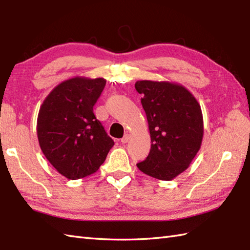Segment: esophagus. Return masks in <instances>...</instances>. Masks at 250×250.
<instances>
[{
    "instance_id": "1",
    "label": "esophagus",
    "mask_w": 250,
    "mask_h": 250,
    "mask_svg": "<svg viewBox=\"0 0 250 250\" xmlns=\"http://www.w3.org/2000/svg\"><path fill=\"white\" fill-rule=\"evenodd\" d=\"M128 140H129V135H125L123 138L121 139V142H122V144H127V142H128Z\"/></svg>"
}]
</instances>
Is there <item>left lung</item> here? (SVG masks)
Wrapping results in <instances>:
<instances>
[{"label": "left lung", "instance_id": "obj_1", "mask_svg": "<svg viewBox=\"0 0 250 250\" xmlns=\"http://www.w3.org/2000/svg\"><path fill=\"white\" fill-rule=\"evenodd\" d=\"M135 87L142 95L152 142L149 155L137 166L147 176L172 180L189 167L201 147V105L180 84L138 81Z\"/></svg>", "mask_w": 250, "mask_h": 250}]
</instances>
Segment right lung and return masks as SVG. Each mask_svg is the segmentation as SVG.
Segmentation results:
<instances>
[{"label":"right lung","instance_id":"obj_1","mask_svg":"<svg viewBox=\"0 0 250 250\" xmlns=\"http://www.w3.org/2000/svg\"><path fill=\"white\" fill-rule=\"evenodd\" d=\"M105 82L103 78L83 76L63 81L40 108L37 132L41 150L68 179L94 174L114 146L93 110Z\"/></svg>","mask_w":250,"mask_h":250}]
</instances>
